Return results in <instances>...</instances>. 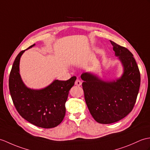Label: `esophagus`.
<instances>
[{
	"mask_svg": "<svg viewBox=\"0 0 150 150\" xmlns=\"http://www.w3.org/2000/svg\"><path fill=\"white\" fill-rule=\"evenodd\" d=\"M75 84L76 86H81V85H82V81H81L80 79H77L76 80V81H75Z\"/></svg>",
	"mask_w": 150,
	"mask_h": 150,
	"instance_id": "obj_1",
	"label": "esophagus"
}]
</instances>
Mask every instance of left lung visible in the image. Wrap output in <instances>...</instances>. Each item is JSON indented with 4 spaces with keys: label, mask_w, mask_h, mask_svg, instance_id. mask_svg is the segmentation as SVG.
Wrapping results in <instances>:
<instances>
[{
    "label": "left lung",
    "mask_w": 150,
    "mask_h": 150,
    "mask_svg": "<svg viewBox=\"0 0 150 150\" xmlns=\"http://www.w3.org/2000/svg\"><path fill=\"white\" fill-rule=\"evenodd\" d=\"M110 41L123 67L120 77L105 80L89 71L81 75L87 106L95 121L102 124L117 122L131 112L141 83L140 72L133 54Z\"/></svg>",
    "instance_id": "left-lung-1"
}]
</instances>
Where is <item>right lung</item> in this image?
I'll use <instances>...</instances> for the list:
<instances>
[{"label": "right lung", "mask_w": 150, "mask_h": 150, "mask_svg": "<svg viewBox=\"0 0 150 150\" xmlns=\"http://www.w3.org/2000/svg\"><path fill=\"white\" fill-rule=\"evenodd\" d=\"M35 45L20 52L14 61L9 79L10 94L17 111L23 118L37 127L54 128L64 119L65 103L76 77L72 76L66 81L54 80L42 89L28 88L20 74V61L25 51Z\"/></svg>", "instance_id": "1"}]
</instances>
